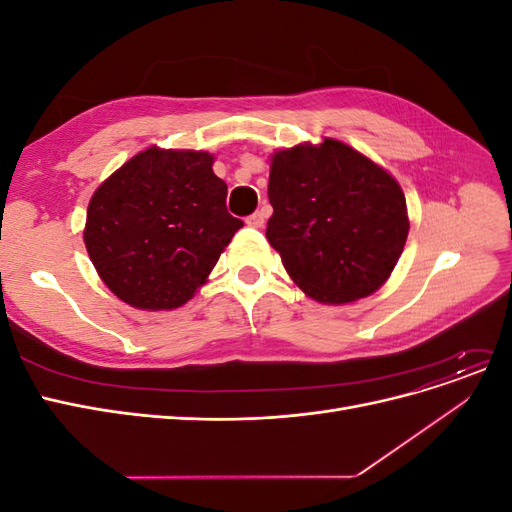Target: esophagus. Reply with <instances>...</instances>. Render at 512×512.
Instances as JSON below:
<instances>
[{
	"mask_svg": "<svg viewBox=\"0 0 512 512\" xmlns=\"http://www.w3.org/2000/svg\"><path fill=\"white\" fill-rule=\"evenodd\" d=\"M265 220H267V213H265V209H260V211H254L252 215H247L245 224L247 226H254V228H260L262 224H265Z\"/></svg>",
	"mask_w": 512,
	"mask_h": 512,
	"instance_id": "34e87169",
	"label": "esophagus"
}]
</instances>
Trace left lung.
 Segmentation results:
<instances>
[{
    "mask_svg": "<svg viewBox=\"0 0 512 512\" xmlns=\"http://www.w3.org/2000/svg\"><path fill=\"white\" fill-rule=\"evenodd\" d=\"M269 203L267 239L318 303L369 297L404 252L410 222L399 183L335 138L273 153Z\"/></svg>",
    "mask_w": 512,
    "mask_h": 512,
    "instance_id": "1",
    "label": "left lung"
}]
</instances>
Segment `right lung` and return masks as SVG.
I'll list each match as a JSON object with an SVG mask.
<instances>
[{"instance_id": "add662e5", "label": "right lung", "mask_w": 512, "mask_h": 512, "mask_svg": "<svg viewBox=\"0 0 512 512\" xmlns=\"http://www.w3.org/2000/svg\"><path fill=\"white\" fill-rule=\"evenodd\" d=\"M207 151L149 147L94 192L85 247L102 282L138 309H175L207 282L243 226Z\"/></svg>"}]
</instances>
